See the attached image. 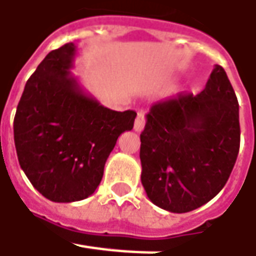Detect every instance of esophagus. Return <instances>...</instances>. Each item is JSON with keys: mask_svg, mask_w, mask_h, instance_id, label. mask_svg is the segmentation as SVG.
I'll return each instance as SVG.
<instances>
[{"mask_svg": "<svg viewBox=\"0 0 256 256\" xmlns=\"http://www.w3.org/2000/svg\"><path fill=\"white\" fill-rule=\"evenodd\" d=\"M144 124H146L144 113H143V112H140V113L137 114L136 120H134V130L140 133V132H142V130L144 128Z\"/></svg>", "mask_w": 256, "mask_h": 256, "instance_id": "esophagus-1", "label": "esophagus"}]
</instances>
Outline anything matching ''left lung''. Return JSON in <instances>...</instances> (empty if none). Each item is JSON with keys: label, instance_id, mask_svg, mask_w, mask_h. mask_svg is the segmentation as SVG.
<instances>
[{"label": "left lung", "instance_id": "1", "mask_svg": "<svg viewBox=\"0 0 256 256\" xmlns=\"http://www.w3.org/2000/svg\"><path fill=\"white\" fill-rule=\"evenodd\" d=\"M240 106L224 68L202 92L154 103L140 134L142 184L157 207L188 212L222 190L240 152Z\"/></svg>", "mask_w": 256, "mask_h": 256}]
</instances>
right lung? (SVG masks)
<instances>
[{"label": "right lung", "mask_w": 256, "mask_h": 256, "mask_svg": "<svg viewBox=\"0 0 256 256\" xmlns=\"http://www.w3.org/2000/svg\"><path fill=\"white\" fill-rule=\"evenodd\" d=\"M75 44L49 52L25 84L14 119V142L31 184L54 202L88 198L136 112L102 106L72 75Z\"/></svg>", "instance_id": "obj_1"}]
</instances>
